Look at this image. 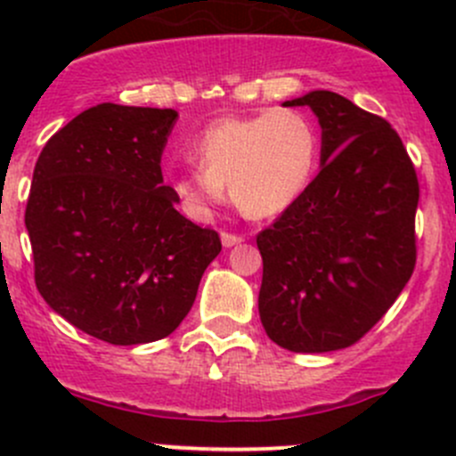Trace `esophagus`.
<instances>
[{"label": "esophagus", "mask_w": 456, "mask_h": 456, "mask_svg": "<svg viewBox=\"0 0 456 456\" xmlns=\"http://www.w3.org/2000/svg\"><path fill=\"white\" fill-rule=\"evenodd\" d=\"M220 240H223V245H224V247H233V245H238V242L245 240V238H242L240 233H229V232H223V233H220Z\"/></svg>", "instance_id": "esophagus-1"}]
</instances>
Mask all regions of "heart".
Listing matches in <instances>:
<instances>
[{
  "label": "heart",
  "instance_id": "obj_1",
  "mask_svg": "<svg viewBox=\"0 0 456 456\" xmlns=\"http://www.w3.org/2000/svg\"><path fill=\"white\" fill-rule=\"evenodd\" d=\"M199 163L172 174L169 191L185 216L205 220L227 196L251 218L291 207L309 185L320 134L309 114L275 108L211 121L191 141Z\"/></svg>",
  "mask_w": 456,
  "mask_h": 456
}]
</instances>
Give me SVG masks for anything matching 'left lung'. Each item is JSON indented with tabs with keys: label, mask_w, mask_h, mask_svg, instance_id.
<instances>
[{
	"label": "left lung",
	"mask_w": 456,
	"mask_h": 456,
	"mask_svg": "<svg viewBox=\"0 0 456 456\" xmlns=\"http://www.w3.org/2000/svg\"><path fill=\"white\" fill-rule=\"evenodd\" d=\"M284 105L315 112L322 169L257 233V309L278 346L339 351L386 315L415 271L419 181L386 118L329 90Z\"/></svg>",
	"instance_id": "left-lung-1"
}]
</instances>
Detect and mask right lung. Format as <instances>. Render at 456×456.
Masks as SVG:
<instances>
[{
  "instance_id": "add662e5",
  "label": "right lung",
  "mask_w": 456,
  "mask_h": 456,
  "mask_svg": "<svg viewBox=\"0 0 456 456\" xmlns=\"http://www.w3.org/2000/svg\"><path fill=\"white\" fill-rule=\"evenodd\" d=\"M176 118L169 108L99 103L50 136L32 172L37 289L72 326L114 346L174 333L223 249L163 185Z\"/></svg>"
}]
</instances>
